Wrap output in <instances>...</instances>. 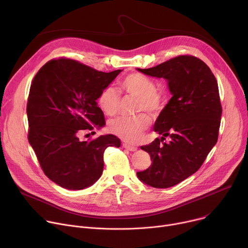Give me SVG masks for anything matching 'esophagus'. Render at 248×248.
<instances>
[{
  "instance_id": "esophagus-1",
  "label": "esophagus",
  "mask_w": 248,
  "mask_h": 248,
  "mask_svg": "<svg viewBox=\"0 0 248 248\" xmlns=\"http://www.w3.org/2000/svg\"><path fill=\"white\" fill-rule=\"evenodd\" d=\"M123 147L126 148V150L130 151V152H136L137 151V146H134V145H131L129 143H123Z\"/></svg>"
}]
</instances>
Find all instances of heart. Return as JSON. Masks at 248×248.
<instances>
[{"label": "heart", "instance_id": "obj_1", "mask_svg": "<svg viewBox=\"0 0 248 248\" xmlns=\"http://www.w3.org/2000/svg\"><path fill=\"white\" fill-rule=\"evenodd\" d=\"M117 84L121 92L139 98L138 111L156 113L162 108L163 98L156 92V83L152 78L141 73H130L119 80ZM96 102L105 114L114 116L119 109L120 97L114 88L107 86L98 93ZM151 124V118L145 114L135 118L119 117L108 123V130L125 141L137 142Z\"/></svg>", "mask_w": 248, "mask_h": 248}]
</instances>
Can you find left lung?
I'll return each instance as SVG.
<instances>
[{
    "label": "left lung",
    "instance_id": "obj_1",
    "mask_svg": "<svg viewBox=\"0 0 248 248\" xmlns=\"http://www.w3.org/2000/svg\"><path fill=\"white\" fill-rule=\"evenodd\" d=\"M138 70L167 79L173 94L155 124L161 139L140 146L152 165L137 173L144 184L167 188L199 170L217 142L222 115L218 83L207 64L190 55Z\"/></svg>",
    "mask_w": 248,
    "mask_h": 248
}]
</instances>
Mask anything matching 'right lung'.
<instances>
[{
	"label": "right lung",
	"instance_id": "obj_1",
	"mask_svg": "<svg viewBox=\"0 0 248 248\" xmlns=\"http://www.w3.org/2000/svg\"><path fill=\"white\" fill-rule=\"evenodd\" d=\"M121 71L107 73L59 58L35 75L26 108L28 140L45 175L59 186L82 189L93 185L103 173L105 151L120 146L113 135L87 140L79 136L106 124L95 101Z\"/></svg>",
	"mask_w": 248,
	"mask_h": 248
}]
</instances>
